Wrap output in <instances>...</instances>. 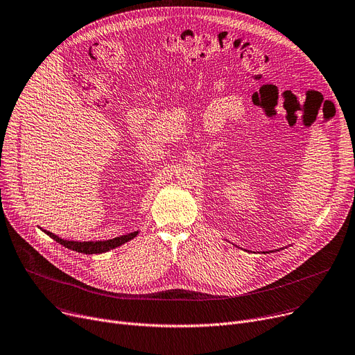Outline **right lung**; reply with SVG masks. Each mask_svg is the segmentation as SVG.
<instances>
[{"mask_svg":"<svg viewBox=\"0 0 355 355\" xmlns=\"http://www.w3.org/2000/svg\"><path fill=\"white\" fill-rule=\"evenodd\" d=\"M46 232V230H44ZM51 239H54L58 243L63 245L64 248L74 250V252H79V253H85V254H98V253H105L110 249H115L126 241L132 240L138 232L134 233H129V234H123L121 237H115V239H109V240H101V241H71V240H63L59 236H55L50 232H46Z\"/></svg>","mask_w":355,"mask_h":355,"instance_id":"1","label":"right lung"}]
</instances>
